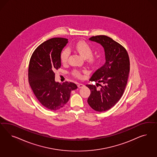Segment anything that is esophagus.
I'll return each instance as SVG.
<instances>
[{
	"instance_id": "34e87169",
	"label": "esophagus",
	"mask_w": 157,
	"mask_h": 157,
	"mask_svg": "<svg viewBox=\"0 0 157 157\" xmlns=\"http://www.w3.org/2000/svg\"><path fill=\"white\" fill-rule=\"evenodd\" d=\"M77 86H78V88H82L83 86H84V85L83 84H81V83H80V84H78Z\"/></svg>"
}]
</instances>
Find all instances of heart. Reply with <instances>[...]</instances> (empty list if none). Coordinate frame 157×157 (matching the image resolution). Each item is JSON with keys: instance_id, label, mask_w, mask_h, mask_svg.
Here are the masks:
<instances>
[{"instance_id": "obj_1", "label": "heart", "mask_w": 157, "mask_h": 157, "mask_svg": "<svg viewBox=\"0 0 157 157\" xmlns=\"http://www.w3.org/2000/svg\"><path fill=\"white\" fill-rule=\"evenodd\" d=\"M72 47L76 50L84 58H87L88 60L90 62H92L95 61V57L92 55L93 52V50L91 46L86 41H78L75 45H73ZM69 54H70V50L68 48H65L61 52L60 59H61V62L63 63H65L67 62ZM73 73L75 76H76L77 77H81L80 71L78 70H74L73 71Z\"/></svg>"}]
</instances>
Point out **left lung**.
Segmentation results:
<instances>
[{"label":"left lung","instance_id":"1","mask_svg":"<svg viewBox=\"0 0 157 157\" xmlns=\"http://www.w3.org/2000/svg\"><path fill=\"white\" fill-rule=\"evenodd\" d=\"M89 40L103 46L106 62L90 79L96 82V86L99 85L101 88L96 89L93 84L86 85L91 91L87 101L95 111H107L119 101L124 94L130 71L129 58L123 46L107 36H92Z\"/></svg>","mask_w":157,"mask_h":157}]
</instances>
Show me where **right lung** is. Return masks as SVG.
Here are the masks:
<instances>
[{"label":"right lung","mask_w":157,"mask_h":157,"mask_svg":"<svg viewBox=\"0 0 157 157\" xmlns=\"http://www.w3.org/2000/svg\"><path fill=\"white\" fill-rule=\"evenodd\" d=\"M68 43L62 37L52 38L38 46L31 56L28 80L37 100L47 109L56 110L64 106L71 91L77 88L71 82L55 81L56 70L61 67V52Z\"/></svg>","instance_id":"obj_1"}]
</instances>
